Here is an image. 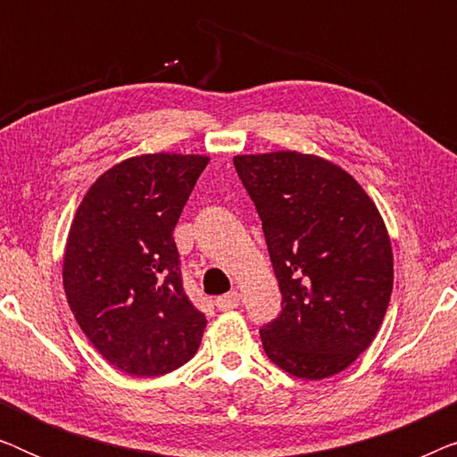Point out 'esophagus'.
Instances as JSON below:
<instances>
[{
	"instance_id": "1",
	"label": "esophagus",
	"mask_w": 457,
	"mask_h": 457,
	"mask_svg": "<svg viewBox=\"0 0 457 457\" xmlns=\"http://www.w3.org/2000/svg\"><path fill=\"white\" fill-rule=\"evenodd\" d=\"M241 303V295L237 291H233V293H227V295H222V297H218L216 299V308L218 310H233V308H237V305Z\"/></svg>"
}]
</instances>
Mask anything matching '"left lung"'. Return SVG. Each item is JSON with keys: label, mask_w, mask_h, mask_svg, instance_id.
Returning a JSON list of instances; mask_svg holds the SVG:
<instances>
[{"label": "left lung", "mask_w": 457, "mask_h": 457, "mask_svg": "<svg viewBox=\"0 0 457 457\" xmlns=\"http://www.w3.org/2000/svg\"><path fill=\"white\" fill-rule=\"evenodd\" d=\"M262 220L283 310L260 328L272 364L297 378L345 370L370 345L393 291L385 222L352 174L316 155H237Z\"/></svg>", "instance_id": "left-lung-1"}]
</instances>
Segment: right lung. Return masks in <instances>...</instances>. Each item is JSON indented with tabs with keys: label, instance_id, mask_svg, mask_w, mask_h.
I'll list each match as a JSON object with an SVG mask.
<instances>
[{
	"label": "right lung",
	"instance_id": "obj_1",
	"mask_svg": "<svg viewBox=\"0 0 457 457\" xmlns=\"http://www.w3.org/2000/svg\"><path fill=\"white\" fill-rule=\"evenodd\" d=\"M205 155L147 154L104 172L68 233L64 291L93 347L133 377H160L197 353L205 316L183 289L174 227Z\"/></svg>",
	"mask_w": 457,
	"mask_h": 457
}]
</instances>
